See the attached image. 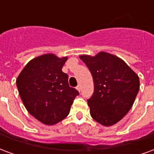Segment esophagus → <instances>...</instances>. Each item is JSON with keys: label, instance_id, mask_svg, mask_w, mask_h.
<instances>
[{"label": "esophagus", "instance_id": "obj_1", "mask_svg": "<svg viewBox=\"0 0 154 154\" xmlns=\"http://www.w3.org/2000/svg\"><path fill=\"white\" fill-rule=\"evenodd\" d=\"M76 88H77V91H80L81 89H82V87H81V85H78V86H77V87H76Z\"/></svg>", "mask_w": 154, "mask_h": 154}]
</instances>
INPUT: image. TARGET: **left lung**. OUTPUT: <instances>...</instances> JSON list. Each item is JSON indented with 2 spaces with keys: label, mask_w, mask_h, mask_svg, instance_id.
<instances>
[{
  "label": "left lung",
  "mask_w": 154,
  "mask_h": 154,
  "mask_svg": "<svg viewBox=\"0 0 154 154\" xmlns=\"http://www.w3.org/2000/svg\"><path fill=\"white\" fill-rule=\"evenodd\" d=\"M94 81V91L87 100L90 113L98 123L110 126L131 109L140 90L138 75L119 57L107 52L82 54Z\"/></svg>",
  "instance_id": "obj_1"
}]
</instances>
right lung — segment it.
Returning a JSON list of instances; mask_svg holds the SVG:
<instances>
[{"mask_svg": "<svg viewBox=\"0 0 154 154\" xmlns=\"http://www.w3.org/2000/svg\"><path fill=\"white\" fill-rule=\"evenodd\" d=\"M68 57L45 54L34 58L16 79L19 95L28 112L42 123L53 126L67 117L79 94L68 85L62 71Z\"/></svg>", "mask_w": 154, "mask_h": 154, "instance_id": "right-lung-1", "label": "right lung"}]
</instances>
